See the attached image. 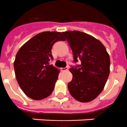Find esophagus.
Segmentation results:
<instances>
[{
	"label": "esophagus",
	"mask_w": 127,
	"mask_h": 127,
	"mask_svg": "<svg viewBox=\"0 0 127 127\" xmlns=\"http://www.w3.org/2000/svg\"><path fill=\"white\" fill-rule=\"evenodd\" d=\"M68 69V67H62V68H61V71H65L67 70Z\"/></svg>",
	"instance_id": "esophagus-1"
}]
</instances>
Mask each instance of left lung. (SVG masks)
<instances>
[{
  "label": "left lung",
  "mask_w": 127,
  "mask_h": 127,
  "mask_svg": "<svg viewBox=\"0 0 127 127\" xmlns=\"http://www.w3.org/2000/svg\"><path fill=\"white\" fill-rule=\"evenodd\" d=\"M73 54V62L81 64L71 67V81L67 84L70 94L81 102L94 100L102 92L109 75L110 59L100 40L79 31L63 32Z\"/></svg>",
  "instance_id": "obj_1"
}]
</instances>
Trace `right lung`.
Returning <instances> with one entry per match:
<instances>
[{
	"instance_id": "right-lung-1",
	"label": "right lung",
	"mask_w": 127,
	"mask_h": 127,
	"mask_svg": "<svg viewBox=\"0 0 127 127\" xmlns=\"http://www.w3.org/2000/svg\"><path fill=\"white\" fill-rule=\"evenodd\" d=\"M59 40H65L60 32H42L25 42L16 54V79L23 92L33 100L44 99L53 92L60 71L50 62L53 60L52 47Z\"/></svg>"
}]
</instances>
